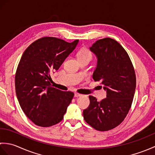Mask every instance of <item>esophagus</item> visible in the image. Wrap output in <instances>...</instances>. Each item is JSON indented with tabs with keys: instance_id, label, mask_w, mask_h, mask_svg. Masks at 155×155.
Returning <instances> with one entry per match:
<instances>
[{
	"instance_id": "esophagus-1",
	"label": "esophagus",
	"mask_w": 155,
	"mask_h": 155,
	"mask_svg": "<svg viewBox=\"0 0 155 155\" xmlns=\"http://www.w3.org/2000/svg\"><path fill=\"white\" fill-rule=\"evenodd\" d=\"M81 94H79V93H74V97H81Z\"/></svg>"
}]
</instances>
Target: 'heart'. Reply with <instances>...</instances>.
Segmentation results:
<instances>
[{"label": "heart", "mask_w": 155, "mask_h": 155, "mask_svg": "<svg viewBox=\"0 0 155 155\" xmlns=\"http://www.w3.org/2000/svg\"><path fill=\"white\" fill-rule=\"evenodd\" d=\"M77 57L78 60L82 58H89L91 60L93 55H92L91 52L88 48H83L78 51L77 53Z\"/></svg>", "instance_id": "heart-1"}]
</instances>
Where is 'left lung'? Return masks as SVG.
Wrapping results in <instances>:
<instances>
[{"mask_svg": "<svg viewBox=\"0 0 155 155\" xmlns=\"http://www.w3.org/2000/svg\"><path fill=\"white\" fill-rule=\"evenodd\" d=\"M90 50L98 58L93 78L104 85L107 94L100 102L89 96L83 117L94 129L107 131L118 126L130 110L136 88L135 71L127 51L113 38L98 40Z\"/></svg>", "mask_w": 155, "mask_h": 155, "instance_id": "left-lung-1", "label": "left lung"}]
</instances>
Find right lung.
<instances>
[{"label": "right lung", "instance_id": "1", "mask_svg": "<svg viewBox=\"0 0 155 155\" xmlns=\"http://www.w3.org/2000/svg\"><path fill=\"white\" fill-rule=\"evenodd\" d=\"M78 42L45 37L22 55L15 74L16 97L26 116L39 127L60 123L71 103L74 93L52 87L51 73L58 70Z\"/></svg>", "mask_w": 155, "mask_h": 155}]
</instances>
